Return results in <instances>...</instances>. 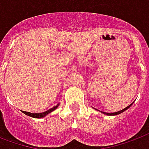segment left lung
I'll list each match as a JSON object with an SVG mask.
<instances>
[{"label":"left lung","mask_w":149,"mask_h":149,"mask_svg":"<svg viewBox=\"0 0 149 149\" xmlns=\"http://www.w3.org/2000/svg\"><path fill=\"white\" fill-rule=\"evenodd\" d=\"M132 103H133V102H132ZM132 104H130V106H127V107H125V109H121V110H120V111L115 112V113H106V112H102V111H101V112L103 114L108 115V116H115V115H118V114H120V113H123L124 111H125L126 109H129V108H130V106H132Z\"/></svg>","instance_id":"obj_1"}]
</instances>
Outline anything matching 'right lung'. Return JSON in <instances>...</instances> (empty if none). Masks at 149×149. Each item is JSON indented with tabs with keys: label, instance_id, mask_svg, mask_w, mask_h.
Here are the masks:
<instances>
[{
	"label": "right lung",
	"instance_id": "add662e5",
	"mask_svg": "<svg viewBox=\"0 0 149 149\" xmlns=\"http://www.w3.org/2000/svg\"><path fill=\"white\" fill-rule=\"evenodd\" d=\"M58 106H59V104L56 105V106H54L53 108H51V109H48V110H47V111L43 112V113H30V112H26V111H22V112L24 113V114L28 115V116L31 117V118H44V117L47 116V114H49L50 113H52V112H53L54 110H55V109L58 108Z\"/></svg>",
	"mask_w": 149,
	"mask_h": 149
}]
</instances>
